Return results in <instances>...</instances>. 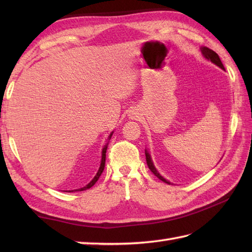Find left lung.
Returning <instances> with one entry per match:
<instances>
[{
    "label": "left lung",
    "instance_id": "8db88e82",
    "mask_svg": "<svg viewBox=\"0 0 252 252\" xmlns=\"http://www.w3.org/2000/svg\"><path fill=\"white\" fill-rule=\"evenodd\" d=\"M200 50H201V53H202L203 57H205L206 60L210 61L211 63H215V65H217L218 67H220L221 69H223V70H225V69H224L223 63H222V62H221V60H220V57H219V55L217 54V53H216L215 51L208 49V47H206V46H201ZM145 156H146V162H147V165H148L149 170H151L152 172H153L155 175H156L159 180H161L162 182H164V183H167V184H171L170 182H169L168 180H165L162 175H160V173L158 172V170L156 169V167H155V164H154V162H153V159H152L151 154H149V152L147 151V149H145Z\"/></svg>",
    "mask_w": 252,
    "mask_h": 252
}]
</instances>
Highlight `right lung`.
<instances>
[{
  "mask_svg": "<svg viewBox=\"0 0 252 252\" xmlns=\"http://www.w3.org/2000/svg\"><path fill=\"white\" fill-rule=\"evenodd\" d=\"M112 133H114V132H111V133H110V135L108 136V140H110V137H111V135H112ZM107 146H108V143L106 144V145H105V146H104V148H103V151H101V160H100V165H99V169H98V171H97V173H96V175H95L94 178H93V180L91 181L88 185H85L84 187H82V189H74V191H82V190H85V189H91V187H92V186H93V185L96 183V182H97V180L99 179L100 174L103 173L104 168H105V161H106V151H107ZM69 191H73V190H69Z\"/></svg>",
  "mask_w": 252,
  "mask_h": 252,
  "instance_id": "obj_1",
  "label": "right lung"
}]
</instances>
